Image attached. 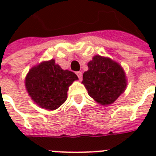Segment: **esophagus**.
<instances>
[{
  "mask_svg": "<svg viewBox=\"0 0 156 156\" xmlns=\"http://www.w3.org/2000/svg\"><path fill=\"white\" fill-rule=\"evenodd\" d=\"M76 74L78 75L79 80H82V78H83V73H82L81 72H77V73H76Z\"/></svg>",
  "mask_w": 156,
  "mask_h": 156,
  "instance_id": "obj_1",
  "label": "esophagus"
}]
</instances>
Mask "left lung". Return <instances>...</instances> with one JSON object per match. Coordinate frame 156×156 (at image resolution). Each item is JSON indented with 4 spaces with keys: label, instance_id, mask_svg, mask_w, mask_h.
Listing matches in <instances>:
<instances>
[{
    "label": "left lung",
    "instance_id": "left-lung-1",
    "mask_svg": "<svg viewBox=\"0 0 156 156\" xmlns=\"http://www.w3.org/2000/svg\"><path fill=\"white\" fill-rule=\"evenodd\" d=\"M82 83L88 94L101 105H112L126 89L127 79L119 63L111 58L95 55L88 62Z\"/></svg>",
    "mask_w": 156,
    "mask_h": 156
}]
</instances>
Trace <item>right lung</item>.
I'll return each instance as SVG.
<instances>
[{
  "label": "right lung",
  "instance_id": "obj_1",
  "mask_svg": "<svg viewBox=\"0 0 156 156\" xmlns=\"http://www.w3.org/2000/svg\"><path fill=\"white\" fill-rule=\"evenodd\" d=\"M78 79L73 72L63 70L51 59L29 70L25 86L36 105L47 110H55L66 101L69 86Z\"/></svg>",
  "mask_w": 156,
  "mask_h": 156
}]
</instances>
